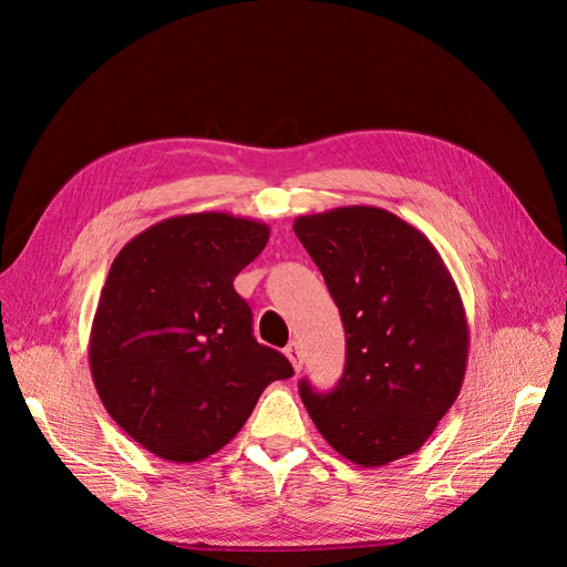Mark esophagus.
<instances>
[{
    "label": "esophagus",
    "instance_id": "esophagus-1",
    "mask_svg": "<svg viewBox=\"0 0 567 567\" xmlns=\"http://www.w3.org/2000/svg\"><path fill=\"white\" fill-rule=\"evenodd\" d=\"M284 352H286V357H288V362L293 364V369L300 371V369H302V350H300L298 342H296V340L288 342V348H286Z\"/></svg>",
    "mask_w": 567,
    "mask_h": 567
}]
</instances>
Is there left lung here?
<instances>
[{"label": "left lung", "mask_w": 567, "mask_h": 567, "mask_svg": "<svg viewBox=\"0 0 567 567\" xmlns=\"http://www.w3.org/2000/svg\"><path fill=\"white\" fill-rule=\"evenodd\" d=\"M293 231L323 274L348 342L336 390L300 383L317 431L364 468L419 452L468 364L466 310L447 265L416 227L373 205L302 215Z\"/></svg>", "instance_id": "left-lung-1"}]
</instances>
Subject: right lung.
<instances>
[{
    "mask_svg": "<svg viewBox=\"0 0 567 567\" xmlns=\"http://www.w3.org/2000/svg\"><path fill=\"white\" fill-rule=\"evenodd\" d=\"M269 227L229 213L158 221L117 252L90 333V369L111 419L158 458L196 463L241 431L262 390L293 375L252 338L234 277Z\"/></svg>",
    "mask_w": 567,
    "mask_h": 567,
    "instance_id": "obj_1",
    "label": "right lung"
}]
</instances>
